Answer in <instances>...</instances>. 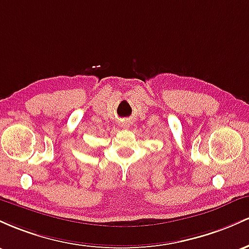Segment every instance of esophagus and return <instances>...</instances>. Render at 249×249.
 <instances>
[{
    "label": "esophagus",
    "mask_w": 249,
    "mask_h": 249,
    "mask_svg": "<svg viewBox=\"0 0 249 249\" xmlns=\"http://www.w3.org/2000/svg\"><path fill=\"white\" fill-rule=\"evenodd\" d=\"M122 125H124V127H128V124H124Z\"/></svg>",
    "instance_id": "1"
}]
</instances>
